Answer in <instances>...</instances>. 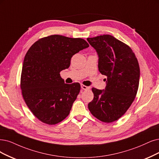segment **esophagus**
<instances>
[{
  "mask_svg": "<svg viewBox=\"0 0 159 159\" xmlns=\"http://www.w3.org/2000/svg\"><path fill=\"white\" fill-rule=\"evenodd\" d=\"M81 89L84 90H89L90 88L89 86H86L84 84H81Z\"/></svg>",
  "mask_w": 159,
  "mask_h": 159,
  "instance_id": "obj_1",
  "label": "esophagus"
}]
</instances>
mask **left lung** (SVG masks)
<instances>
[{"label":"left lung","mask_w":159,"mask_h":159,"mask_svg":"<svg viewBox=\"0 0 159 159\" xmlns=\"http://www.w3.org/2000/svg\"><path fill=\"white\" fill-rule=\"evenodd\" d=\"M87 40L98 53L99 72L107 77L105 90L92 88L93 99L88 107L99 120L112 122L126 112L136 98L140 75L139 63L130 47L110 34Z\"/></svg>","instance_id":"obj_1"}]
</instances>
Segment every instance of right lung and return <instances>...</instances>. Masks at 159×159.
<instances>
[{
  "instance_id": "right-lung-1",
  "label": "right lung",
  "mask_w": 159,
  "mask_h": 159,
  "mask_svg": "<svg viewBox=\"0 0 159 159\" xmlns=\"http://www.w3.org/2000/svg\"><path fill=\"white\" fill-rule=\"evenodd\" d=\"M89 46L83 39L54 34L39 39L28 50L20 87L27 107L41 122L56 125L69 115L80 85L66 84L60 73L69 68L73 55Z\"/></svg>"
}]
</instances>
